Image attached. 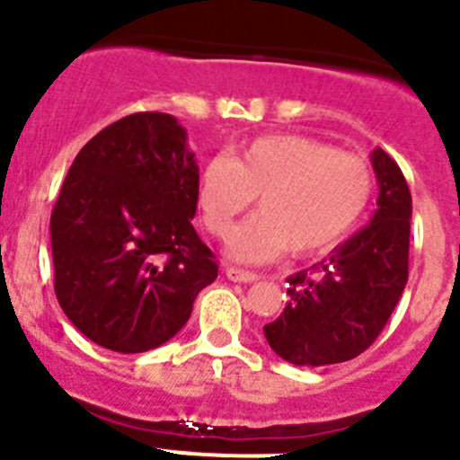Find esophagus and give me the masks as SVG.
<instances>
[{
	"mask_svg": "<svg viewBox=\"0 0 460 460\" xmlns=\"http://www.w3.org/2000/svg\"><path fill=\"white\" fill-rule=\"evenodd\" d=\"M225 273H226V278L234 282H256L260 278L258 273L244 271V269H238V267H226Z\"/></svg>",
	"mask_w": 460,
	"mask_h": 460,
	"instance_id": "34e87169",
	"label": "esophagus"
}]
</instances>
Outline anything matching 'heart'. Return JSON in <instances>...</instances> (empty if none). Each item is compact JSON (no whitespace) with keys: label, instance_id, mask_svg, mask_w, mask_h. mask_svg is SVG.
<instances>
[{"label":"heart","instance_id":"b5f03b06","mask_svg":"<svg viewBox=\"0 0 460 460\" xmlns=\"http://www.w3.org/2000/svg\"><path fill=\"white\" fill-rule=\"evenodd\" d=\"M367 162L329 144L276 133L240 144L231 155L202 166L198 200L207 229L226 238L234 222L258 196L260 211L234 231L229 256L269 262L285 249L316 256L341 243L372 202Z\"/></svg>","mask_w":460,"mask_h":460}]
</instances>
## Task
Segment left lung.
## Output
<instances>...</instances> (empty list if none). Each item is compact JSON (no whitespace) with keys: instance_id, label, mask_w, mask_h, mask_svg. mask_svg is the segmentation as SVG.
Returning a JSON list of instances; mask_svg holds the SVG:
<instances>
[{"instance_id":"8db88e82","label":"left lung","mask_w":460,"mask_h":460,"mask_svg":"<svg viewBox=\"0 0 460 460\" xmlns=\"http://www.w3.org/2000/svg\"><path fill=\"white\" fill-rule=\"evenodd\" d=\"M378 208L367 226L312 271L287 278V307L264 324L269 347L300 367L345 363L378 338L401 300L410 262L411 193L396 162L374 148Z\"/></svg>"}]
</instances>
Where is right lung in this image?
Instances as JSON below:
<instances>
[{
	"instance_id": "right-lung-1",
	"label": "right lung",
	"mask_w": 460,
	"mask_h": 460,
	"mask_svg": "<svg viewBox=\"0 0 460 460\" xmlns=\"http://www.w3.org/2000/svg\"><path fill=\"white\" fill-rule=\"evenodd\" d=\"M198 171L187 128L166 113L127 115L73 160L50 213L55 294L95 345L119 354L164 345L217 278L191 225Z\"/></svg>"
}]
</instances>
